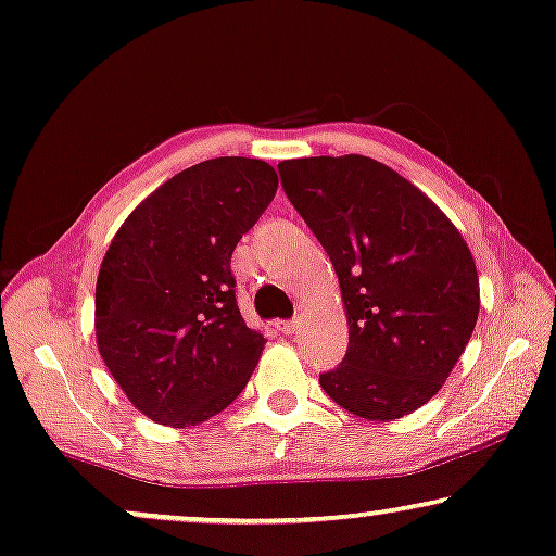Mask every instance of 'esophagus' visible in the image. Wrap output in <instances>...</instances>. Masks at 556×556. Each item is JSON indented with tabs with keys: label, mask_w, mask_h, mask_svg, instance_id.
<instances>
[{
	"label": "esophagus",
	"mask_w": 556,
	"mask_h": 556,
	"mask_svg": "<svg viewBox=\"0 0 556 556\" xmlns=\"http://www.w3.org/2000/svg\"><path fill=\"white\" fill-rule=\"evenodd\" d=\"M275 327H277V330H279L281 334H294V332H296V323H294V319H277Z\"/></svg>",
	"instance_id": "34e87169"
}]
</instances>
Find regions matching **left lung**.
<instances>
[{"label": "left lung", "mask_w": 556, "mask_h": 556, "mask_svg": "<svg viewBox=\"0 0 556 556\" xmlns=\"http://www.w3.org/2000/svg\"><path fill=\"white\" fill-rule=\"evenodd\" d=\"M279 176L330 256L348 312L345 359L319 386L365 420L418 410L479 319V275L464 237L424 191L367 155L281 161Z\"/></svg>", "instance_id": "1"}]
</instances>
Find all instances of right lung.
I'll return each instance as SVG.
<instances>
[{
  "label": "right lung",
  "instance_id": "right-lung-1",
  "mask_svg": "<svg viewBox=\"0 0 556 556\" xmlns=\"http://www.w3.org/2000/svg\"><path fill=\"white\" fill-rule=\"evenodd\" d=\"M277 186L260 159L197 163L138 203L108 247L96 287L98 350L155 424L199 426L252 378L264 338L239 312L231 254Z\"/></svg>",
  "mask_w": 556,
  "mask_h": 556
}]
</instances>
